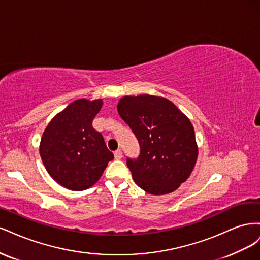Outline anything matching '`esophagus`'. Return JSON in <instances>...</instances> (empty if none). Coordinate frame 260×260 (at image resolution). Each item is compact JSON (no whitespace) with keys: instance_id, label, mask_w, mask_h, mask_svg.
<instances>
[{"instance_id":"esophagus-1","label":"esophagus","mask_w":260,"mask_h":260,"mask_svg":"<svg viewBox=\"0 0 260 260\" xmlns=\"http://www.w3.org/2000/svg\"><path fill=\"white\" fill-rule=\"evenodd\" d=\"M114 155H115L116 159H121L122 158V152L120 151V149H117V151L114 153Z\"/></svg>"}]
</instances>
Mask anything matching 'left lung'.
Instances as JSON below:
<instances>
[{
	"label": "left lung",
	"instance_id": "obj_1",
	"mask_svg": "<svg viewBox=\"0 0 260 260\" xmlns=\"http://www.w3.org/2000/svg\"><path fill=\"white\" fill-rule=\"evenodd\" d=\"M117 109L141 148L137 159H127L135 182L154 195L176 191L190 177L199 155L190 119L171 101L149 94L125 95Z\"/></svg>",
	"mask_w": 260,
	"mask_h": 260
}]
</instances>
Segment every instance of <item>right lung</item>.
Instances as JSON below:
<instances>
[{"mask_svg": "<svg viewBox=\"0 0 260 260\" xmlns=\"http://www.w3.org/2000/svg\"><path fill=\"white\" fill-rule=\"evenodd\" d=\"M103 100L80 99L53 117L40 142V156L49 175L72 191H83L98 182L114 154L92 121Z\"/></svg>", "mask_w": 260, "mask_h": 260, "instance_id": "add662e5", "label": "right lung"}]
</instances>
